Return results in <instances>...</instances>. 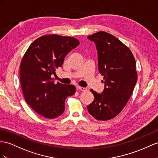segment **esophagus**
<instances>
[{
  "instance_id": "esophagus-1",
  "label": "esophagus",
  "mask_w": 158,
  "mask_h": 158,
  "mask_svg": "<svg viewBox=\"0 0 158 158\" xmlns=\"http://www.w3.org/2000/svg\"><path fill=\"white\" fill-rule=\"evenodd\" d=\"M77 89L81 91H86L87 90V89L85 87H77Z\"/></svg>"
}]
</instances>
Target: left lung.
<instances>
[{"instance_id":"1","label":"left lung","mask_w":158,"mask_h":158,"mask_svg":"<svg viewBox=\"0 0 158 158\" xmlns=\"http://www.w3.org/2000/svg\"><path fill=\"white\" fill-rule=\"evenodd\" d=\"M94 41L98 54V69L103 76L102 94L91 89L94 100L87 106L98 120H110L123 110L137 80L135 60L131 50L110 33L99 31L87 37Z\"/></svg>"}]
</instances>
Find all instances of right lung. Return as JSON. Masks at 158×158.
<instances>
[{"instance_id": "obj_1", "label": "right lung", "mask_w": 158, "mask_h": 158, "mask_svg": "<svg viewBox=\"0 0 158 158\" xmlns=\"http://www.w3.org/2000/svg\"><path fill=\"white\" fill-rule=\"evenodd\" d=\"M78 39L58 35L42 36L31 44L20 65V80L27 104L39 115L53 119L64 111V101L75 94L73 85L55 83L51 75L61 67Z\"/></svg>"}]
</instances>
